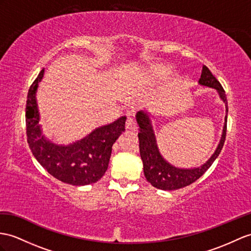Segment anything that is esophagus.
<instances>
[{
	"label": "esophagus",
	"instance_id": "esophagus-1",
	"mask_svg": "<svg viewBox=\"0 0 251 251\" xmlns=\"http://www.w3.org/2000/svg\"><path fill=\"white\" fill-rule=\"evenodd\" d=\"M126 131H136L137 130V124L133 118L129 117L126 121Z\"/></svg>",
	"mask_w": 251,
	"mask_h": 251
}]
</instances>
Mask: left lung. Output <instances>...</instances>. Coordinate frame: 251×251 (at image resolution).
<instances>
[{"label": "left lung", "instance_id": "obj_1", "mask_svg": "<svg viewBox=\"0 0 251 251\" xmlns=\"http://www.w3.org/2000/svg\"><path fill=\"white\" fill-rule=\"evenodd\" d=\"M199 84L204 85V86L207 87L215 88L218 91L219 97L225 102L226 108H227L226 111L228 112V101L227 97H226L225 89L223 88L222 84L217 81V78L212 75V72L206 66L202 67ZM136 120L139 126V152L144 164L145 176L147 181L151 183L152 186L158 189H163V191H175V189L191 185L192 183L197 181L211 167V165L216 160L219 153H221L225 144L226 132H227V115H226L225 126L221 142H219L217 149L214 152L210 160L203 164L202 166L197 168L181 169L167 163L160 154L157 149L154 132L153 129H152L151 121L147 113L138 112Z\"/></svg>", "mask_w": 251, "mask_h": 251}]
</instances>
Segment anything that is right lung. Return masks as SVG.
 <instances>
[{
	"label": "right lung",
	"instance_id": "obj_1",
	"mask_svg": "<svg viewBox=\"0 0 251 251\" xmlns=\"http://www.w3.org/2000/svg\"><path fill=\"white\" fill-rule=\"evenodd\" d=\"M42 69L30 85L25 105L26 136L36 160L54 178L71 185H88L100 180L108 167L112 147L126 130V116L98 127L88 136L69 146H57L41 135L36 90L44 76Z\"/></svg>",
	"mask_w": 251,
	"mask_h": 251
}]
</instances>
